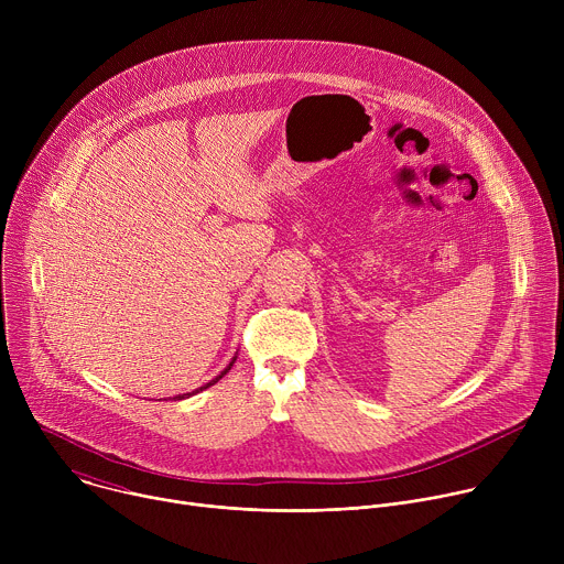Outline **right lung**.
Returning <instances> with one entry per match:
<instances>
[{"instance_id": "add662e5", "label": "right lung", "mask_w": 564, "mask_h": 564, "mask_svg": "<svg viewBox=\"0 0 564 564\" xmlns=\"http://www.w3.org/2000/svg\"><path fill=\"white\" fill-rule=\"evenodd\" d=\"M236 355H238V352H236ZM236 355H234V357H231V361H229V364H227V366H225V370H220V375H216V377H214V379H212V381H207V383H205V386H200V388H196V390H192V392H185V394H176V397H174V399H187V397H192V394H196V392H200V390H205V388H209V386H214V383H216V381H218V379H223V377H225V375H227V372H229V370H231V366H234V361H236Z\"/></svg>"}]
</instances>
